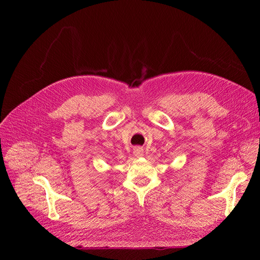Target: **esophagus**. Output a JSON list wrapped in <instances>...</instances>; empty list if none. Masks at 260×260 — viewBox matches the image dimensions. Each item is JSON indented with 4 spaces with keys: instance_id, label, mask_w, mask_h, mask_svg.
<instances>
[{
    "instance_id": "obj_1",
    "label": "esophagus",
    "mask_w": 260,
    "mask_h": 260,
    "mask_svg": "<svg viewBox=\"0 0 260 260\" xmlns=\"http://www.w3.org/2000/svg\"><path fill=\"white\" fill-rule=\"evenodd\" d=\"M133 153H135V155L137 157H140L143 155V148L140 147V146H136L135 148H133Z\"/></svg>"
}]
</instances>
